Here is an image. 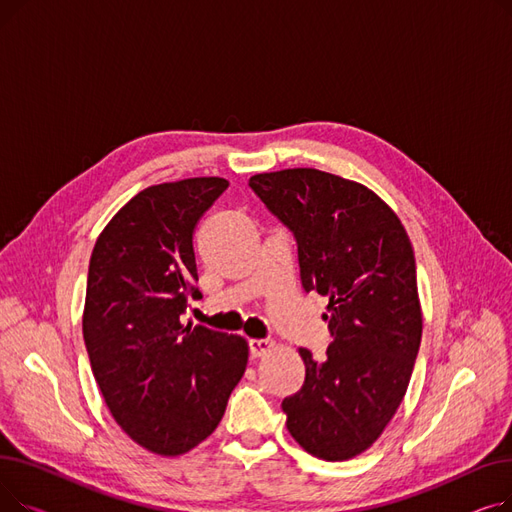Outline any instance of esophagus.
I'll use <instances>...</instances> for the list:
<instances>
[{"instance_id":"34e87169","label":"esophagus","mask_w":512,"mask_h":512,"mask_svg":"<svg viewBox=\"0 0 512 512\" xmlns=\"http://www.w3.org/2000/svg\"><path fill=\"white\" fill-rule=\"evenodd\" d=\"M272 348H274L272 340H257V338L249 340V351H251V357H255V359L272 353Z\"/></svg>"}]
</instances>
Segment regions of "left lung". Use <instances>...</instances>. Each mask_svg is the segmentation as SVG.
Here are the masks:
<instances>
[{"label":"left lung","instance_id":"1","mask_svg":"<svg viewBox=\"0 0 512 512\" xmlns=\"http://www.w3.org/2000/svg\"><path fill=\"white\" fill-rule=\"evenodd\" d=\"M249 186L297 238L303 288L330 301L321 317L334 340L324 361L299 348L305 382L282 400L286 427L317 459H353L398 411L419 353L409 234L371 188L330 172H263Z\"/></svg>","mask_w":512,"mask_h":512}]
</instances>
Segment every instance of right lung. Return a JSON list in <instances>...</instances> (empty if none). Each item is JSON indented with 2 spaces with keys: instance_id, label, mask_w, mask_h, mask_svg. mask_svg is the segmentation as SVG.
<instances>
[{
  "instance_id": "1",
  "label": "right lung",
  "mask_w": 512,
  "mask_h": 512,
  "mask_svg": "<svg viewBox=\"0 0 512 512\" xmlns=\"http://www.w3.org/2000/svg\"><path fill=\"white\" fill-rule=\"evenodd\" d=\"M226 188L218 176L153 184L91 253L83 336L93 375L122 432L159 456L211 436L247 369L245 338L180 324L188 299L201 297L197 222Z\"/></svg>"
}]
</instances>
